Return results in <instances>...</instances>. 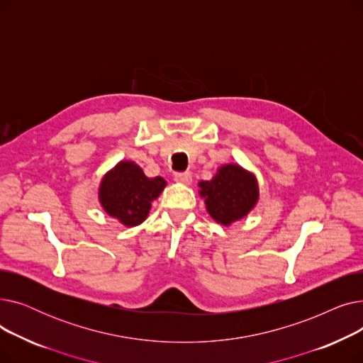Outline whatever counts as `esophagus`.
<instances>
[{
	"label": "esophagus",
	"instance_id": "34e87169",
	"mask_svg": "<svg viewBox=\"0 0 363 363\" xmlns=\"http://www.w3.org/2000/svg\"><path fill=\"white\" fill-rule=\"evenodd\" d=\"M175 181L181 184H191L193 177L189 172H178V174H175Z\"/></svg>",
	"mask_w": 363,
	"mask_h": 363
}]
</instances>
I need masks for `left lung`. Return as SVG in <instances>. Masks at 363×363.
Instances as JSON below:
<instances>
[{"mask_svg":"<svg viewBox=\"0 0 363 363\" xmlns=\"http://www.w3.org/2000/svg\"><path fill=\"white\" fill-rule=\"evenodd\" d=\"M199 185L207 212L225 226L244 218L259 199L255 175L238 164L219 167L212 181H201Z\"/></svg>","mask_w":363,"mask_h":363,"instance_id":"left-lung-1","label":"left lung"}]
</instances>
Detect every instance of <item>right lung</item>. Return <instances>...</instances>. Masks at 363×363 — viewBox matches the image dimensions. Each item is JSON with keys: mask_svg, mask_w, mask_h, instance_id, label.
Here are the masks:
<instances>
[{"mask_svg": "<svg viewBox=\"0 0 363 363\" xmlns=\"http://www.w3.org/2000/svg\"><path fill=\"white\" fill-rule=\"evenodd\" d=\"M166 181L160 177L147 178L143 169L133 162H121L101 181L100 203L104 211L126 226H135L145 220Z\"/></svg>", "mask_w": 363, "mask_h": 363, "instance_id": "add662e5", "label": "right lung"}]
</instances>
